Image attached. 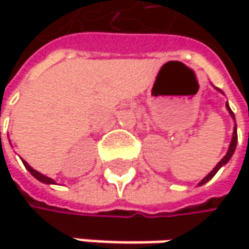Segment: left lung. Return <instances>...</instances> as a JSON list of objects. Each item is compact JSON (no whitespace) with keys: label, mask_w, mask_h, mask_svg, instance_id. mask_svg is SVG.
<instances>
[{"label":"left lung","mask_w":249,"mask_h":249,"mask_svg":"<svg viewBox=\"0 0 249 249\" xmlns=\"http://www.w3.org/2000/svg\"><path fill=\"white\" fill-rule=\"evenodd\" d=\"M226 108H228V111H229L231 117H232V118L235 120V115H233V112L231 111V108H229V105H228V104H226ZM236 141H238V134H236V126H235V128H233V135H232V141H231V144H229V150H228L226 156H225L224 159H222V160H221V161H219V163L216 164V167H215V169H213V170H212L211 173L208 174V176H206V177H205V178H203V180L200 181V184H205L206 181H209V180H211V178H212V177H213V176L216 174V172H218V170H219V169H221V167H222L224 164H226V163L229 161V159L232 157V154H233V151H235V147H236Z\"/></svg>","instance_id":"1"}]
</instances>
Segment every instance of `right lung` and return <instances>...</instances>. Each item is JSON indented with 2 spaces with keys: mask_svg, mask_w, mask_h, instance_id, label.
<instances>
[{
  "mask_svg": "<svg viewBox=\"0 0 249 249\" xmlns=\"http://www.w3.org/2000/svg\"><path fill=\"white\" fill-rule=\"evenodd\" d=\"M23 163H24L25 169H27V170H28L30 173L33 174V176H34V177H36L37 180H40V181H43V183H47V184H52V183H54V181H53V180H52L50 177H46V176L40 174L38 172H36V170H34V169H31V167H30V166H28V164H27L25 161H23Z\"/></svg>",
  "mask_w": 249,
  "mask_h": 249,
  "instance_id": "1",
  "label": "right lung"
}]
</instances>
